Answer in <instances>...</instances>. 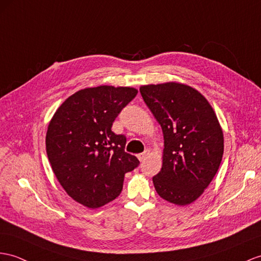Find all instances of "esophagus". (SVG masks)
I'll return each mask as SVG.
<instances>
[{"label":"esophagus","mask_w":261,"mask_h":261,"mask_svg":"<svg viewBox=\"0 0 261 261\" xmlns=\"http://www.w3.org/2000/svg\"><path fill=\"white\" fill-rule=\"evenodd\" d=\"M149 154H150V150L149 149H145L142 154H139L138 155V160L141 161V162H143V161H145L146 158H147L148 156H149Z\"/></svg>","instance_id":"obj_1"}]
</instances>
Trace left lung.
Masks as SVG:
<instances>
[{
    "label": "left lung",
    "instance_id": "8db88e82",
    "mask_svg": "<svg viewBox=\"0 0 261 261\" xmlns=\"http://www.w3.org/2000/svg\"><path fill=\"white\" fill-rule=\"evenodd\" d=\"M164 134L163 166L152 177L157 194L175 205L192 204L220 166L224 134L208 100L195 88L169 82L139 88Z\"/></svg>",
    "mask_w": 261,
    "mask_h": 261
}]
</instances>
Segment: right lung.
Returning <instances> with one entry per match:
<instances>
[{
    "label": "right lung",
    "instance_id": "1",
    "mask_svg": "<svg viewBox=\"0 0 261 261\" xmlns=\"http://www.w3.org/2000/svg\"><path fill=\"white\" fill-rule=\"evenodd\" d=\"M137 95L133 87L97 86L69 96L55 112L45 144L50 166L69 197L88 208L114 200L139 161L125 151L114 120Z\"/></svg>",
    "mask_w": 261,
    "mask_h": 261
}]
</instances>
